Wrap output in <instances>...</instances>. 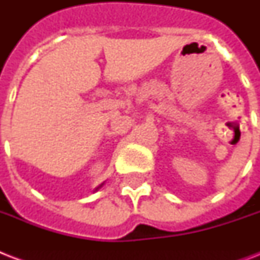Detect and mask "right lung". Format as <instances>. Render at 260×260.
<instances>
[{
  "label": "right lung",
  "instance_id": "add662e5",
  "mask_svg": "<svg viewBox=\"0 0 260 260\" xmlns=\"http://www.w3.org/2000/svg\"><path fill=\"white\" fill-rule=\"evenodd\" d=\"M101 186H102V185H100V186H98V187H97V189H95V190H98V189H100V187H101Z\"/></svg>",
  "mask_w": 260,
  "mask_h": 260
}]
</instances>
